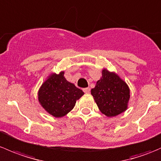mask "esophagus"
I'll use <instances>...</instances> for the list:
<instances>
[{"label":"esophagus","instance_id":"1","mask_svg":"<svg viewBox=\"0 0 161 161\" xmlns=\"http://www.w3.org/2000/svg\"><path fill=\"white\" fill-rule=\"evenodd\" d=\"M83 92H86V93H90V89L89 88H84L83 89Z\"/></svg>","mask_w":161,"mask_h":161}]
</instances>
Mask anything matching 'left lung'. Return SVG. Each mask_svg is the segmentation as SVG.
<instances>
[{
	"label": "left lung",
	"mask_w": 161,
	"mask_h": 161,
	"mask_svg": "<svg viewBox=\"0 0 161 161\" xmlns=\"http://www.w3.org/2000/svg\"><path fill=\"white\" fill-rule=\"evenodd\" d=\"M91 94L101 113L107 117H114L127 110L130 90L116 73L104 69Z\"/></svg>",
	"instance_id": "1"
}]
</instances>
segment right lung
Masks as SVG:
<instances>
[{"mask_svg": "<svg viewBox=\"0 0 161 161\" xmlns=\"http://www.w3.org/2000/svg\"><path fill=\"white\" fill-rule=\"evenodd\" d=\"M64 74V71L50 74L38 91L40 105L55 118H61L70 112L76 100L84 94L82 90L66 80Z\"/></svg>", "mask_w": 161, "mask_h": 161, "instance_id": "add662e5", "label": "right lung"}]
</instances>
